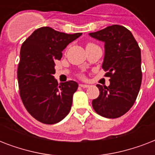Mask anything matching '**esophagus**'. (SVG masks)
Masks as SVG:
<instances>
[{
  "mask_svg": "<svg viewBox=\"0 0 155 155\" xmlns=\"http://www.w3.org/2000/svg\"><path fill=\"white\" fill-rule=\"evenodd\" d=\"M80 86L81 87H84V88H87V87H91V85H89V84H80Z\"/></svg>",
  "mask_w": 155,
  "mask_h": 155,
  "instance_id": "1",
  "label": "esophagus"
}]
</instances>
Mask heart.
<instances>
[{
    "instance_id": "b5f03b06",
    "label": "heart",
    "mask_w": 155,
    "mask_h": 155,
    "mask_svg": "<svg viewBox=\"0 0 155 155\" xmlns=\"http://www.w3.org/2000/svg\"><path fill=\"white\" fill-rule=\"evenodd\" d=\"M89 44H92V43H89Z\"/></svg>"
}]
</instances>
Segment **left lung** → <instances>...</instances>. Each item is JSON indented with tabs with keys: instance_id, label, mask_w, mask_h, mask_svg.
Wrapping results in <instances>:
<instances>
[{
	"instance_id": "left-lung-1",
	"label": "left lung",
	"mask_w": 155,
	"mask_h": 155,
	"mask_svg": "<svg viewBox=\"0 0 155 155\" xmlns=\"http://www.w3.org/2000/svg\"><path fill=\"white\" fill-rule=\"evenodd\" d=\"M89 35L104 43L102 68L110 77L108 87L97 84L100 95L92 107L104 117H120L134 105L139 92L141 50L132 33L122 25H110Z\"/></svg>"
}]
</instances>
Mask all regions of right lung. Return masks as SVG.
I'll return each instance as SVG.
<instances>
[{
	"label": "right lung",
	"instance_id": "1",
	"mask_svg": "<svg viewBox=\"0 0 155 155\" xmlns=\"http://www.w3.org/2000/svg\"><path fill=\"white\" fill-rule=\"evenodd\" d=\"M82 33L68 35L51 27H41L23 42L18 68L19 92L33 117L44 124H55L68 115L78 84L69 80L58 84L54 79L56 59Z\"/></svg>",
	"mask_w": 155,
	"mask_h": 155
}]
</instances>
